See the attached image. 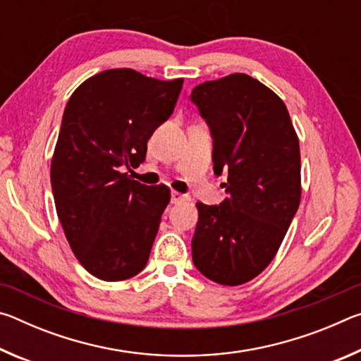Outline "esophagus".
<instances>
[{"mask_svg": "<svg viewBox=\"0 0 361 361\" xmlns=\"http://www.w3.org/2000/svg\"><path fill=\"white\" fill-rule=\"evenodd\" d=\"M185 199H186L185 194H181L178 191H172V199H170V200H172V204H180Z\"/></svg>", "mask_w": 361, "mask_h": 361, "instance_id": "1", "label": "esophagus"}]
</instances>
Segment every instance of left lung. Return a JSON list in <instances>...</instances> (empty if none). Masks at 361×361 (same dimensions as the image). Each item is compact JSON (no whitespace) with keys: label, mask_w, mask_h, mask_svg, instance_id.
Segmentation results:
<instances>
[{"label":"left lung","mask_w":361,"mask_h":361,"mask_svg":"<svg viewBox=\"0 0 361 361\" xmlns=\"http://www.w3.org/2000/svg\"><path fill=\"white\" fill-rule=\"evenodd\" d=\"M191 100L213 138V170L228 197L195 204L194 266L219 285L247 283L277 255L301 202L299 140L282 99L234 73L195 85Z\"/></svg>","instance_id":"8db88e82"}]
</instances>
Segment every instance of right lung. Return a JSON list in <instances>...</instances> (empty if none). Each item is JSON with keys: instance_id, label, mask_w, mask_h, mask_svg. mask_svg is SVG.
Listing matches in <instances>:
<instances>
[{"instance_id": "add662e5", "label": "right lung", "mask_w": 361, "mask_h": 361, "mask_svg": "<svg viewBox=\"0 0 361 361\" xmlns=\"http://www.w3.org/2000/svg\"><path fill=\"white\" fill-rule=\"evenodd\" d=\"M183 78L159 81L130 68L85 79L66 103L51 162L57 215L82 267L105 282L142 272L161 216L166 185L122 173L146 157L152 133L173 113Z\"/></svg>"}]
</instances>
